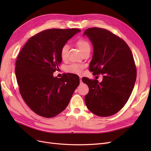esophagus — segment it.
<instances>
[{"label": "esophagus", "instance_id": "34e87169", "mask_svg": "<svg viewBox=\"0 0 151 151\" xmlns=\"http://www.w3.org/2000/svg\"><path fill=\"white\" fill-rule=\"evenodd\" d=\"M80 82H81V83H82V78L81 77H80Z\"/></svg>", "mask_w": 151, "mask_h": 151}]
</instances>
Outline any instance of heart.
Here are the masks:
<instances>
[{"label": "heart", "mask_w": 151, "mask_h": 151, "mask_svg": "<svg viewBox=\"0 0 151 151\" xmlns=\"http://www.w3.org/2000/svg\"><path fill=\"white\" fill-rule=\"evenodd\" d=\"M76 45L82 53H84L86 51H88V50H91V46H90L89 43L88 42V41L84 39H79L76 42ZM68 50V47L67 45L63 46L60 50V57L62 58V60L63 61L66 60L67 59ZM83 68H84L83 65H79V64H72L66 68V71L68 73H71V74L79 75L81 74Z\"/></svg>", "instance_id": "1"}]
</instances>
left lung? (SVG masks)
I'll use <instances>...</instances> for the list:
<instances>
[{
    "instance_id": "8db88e82",
    "label": "left lung",
    "mask_w": 151,
    "mask_h": 151,
    "mask_svg": "<svg viewBox=\"0 0 151 151\" xmlns=\"http://www.w3.org/2000/svg\"><path fill=\"white\" fill-rule=\"evenodd\" d=\"M93 46L89 65L93 74H103V81L83 78L89 87L85 96L88 109L99 116H109L124 106L134 88L137 70L131 50L122 39L108 30L91 28L83 34Z\"/></svg>"
}]
</instances>
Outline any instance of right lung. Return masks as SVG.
I'll return each instance as SVG.
<instances>
[{
  "label": "right lung",
  "mask_w": 151,
  "mask_h": 151,
  "mask_svg": "<svg viewBox=\"0 0 151 151\" xmlns=\"http://www.w3.org/2000/svg\"><path fill=\"white\" fill-rule=\"evenodd\" d=\"M79 29H50L32 36L18 55L16 76L20 94L37 115L52 118L69 103L79 77L67 74L53 77L62 62L60 50Z\"/></svg>",
  "instance_id": "right-lung-1"
}]
</instances>
